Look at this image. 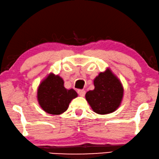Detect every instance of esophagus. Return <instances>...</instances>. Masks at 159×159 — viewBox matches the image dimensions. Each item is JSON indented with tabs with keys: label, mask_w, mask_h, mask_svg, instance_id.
<instances>
[{
	"label": "esophagus",
	"mask_w": 159,
	"mask_h": 159,
	"mask_svg": "<svg viewBox=\"0 0 159 159\" xmlns=\"http://www.w3.org/2000/svg\"><path fill=\"white\" fill-rule=\"evenodd\" d=\"M78 93L80 97H84L85 93H86V91L84 90H78Z\"/></svg>",
	"instance_id": "esophagus-1"
}]
</instances>
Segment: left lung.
<instances>
[{"mask_svg": "<svg viewBox=\"0 0 159 159\" xmlns=\"http://www.w3.org/2000/svg\"><path fill=\"white\" fill-rule=\"evenodd\" d=\"M94 89L86 93V99L94 112L106 115L115 111L123 98V86L117 77L107 68L93 80Z\"/></svg>", "mask_w": 159, "mask_h": 159, "instance_id": "obj_1", "label": "left lung"}]
</instances>
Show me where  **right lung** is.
Returning a JSON list of instances; mask_svg holds the SVG:
<instances>
[{
  "label": "right lung",
  "mask_w": 159,
  "mask_h": 159,
  "mask_svg": "<svg viewBox=\"0 0 159 159\" xmlns=\"http://www.w3.org/2000/svg\"><path fill=\"white\" fill-rule=\"evenodd\" d=\"M78 97L74 89H67L64 81L58 75L49 74L39 84L37 100L39 106L47 113L58 115L68 109L69 104Z\"/></svg>",
  "instance_id": "1"
}]
</instances>
